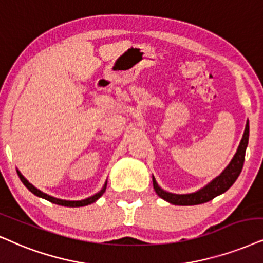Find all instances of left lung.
<instances>
[{
    "label": "left lung",
    "mask_w": 263,
    "mask_h": 263,
    "mask_svg": "<svg viewBox=\"0 0 263 263\" xmlns=\"http://www.w3.org/2000/svg\"><path fill=\"white\" fill-rule=\"evenodd\" d=\"M249 143V120L245 125L244 135L240 143H239V147L237 149L233 158L227 167L221 172L217 177L212 179L211 182H209L208 184L204 187L198 189L194 193H188V194H175V193L166 192L162 189L160 185L156 183V179L153 176V185H154L155 193L159 195L161 199H164L167 202L174 205H182V206H188V205H198L202 204V202H208L214 199L217 195L223 194L226 191H228L232 187V184L237 181L238 176L240 175L242 165H244L245 160V152H247Z\"/></svg>",
    "instance_id": "left-lung-1"
}]
</instances>
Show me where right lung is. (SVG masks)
<instances>
[{
  "mask_svg": "<svg viewBox=\"0 0 263 263\" xmlns=\"http://www.w3.org/2000/svg\"><path fill=\"white\" fill-rule=\"evenodd\" d=\"M16 172H18V176H19V178H21V181L23 182V184H24L25 187L28 188L30 192L32 193V194H35L36 197L46 199V200L51 201V202H53V204L62 205V206H68V208H80V206H86V205L92 204V202L97 201L98 199L102 197L103 193L105 192V188H107V181H105V183H104V185H103V188L101 189V191H99L98 193H96V194H93L92 197L82 199V200H64V199L54 198V197H52V195H48V194H46V193L41 192V191H40V189L36 188L35 185H32L31 183H30L28 179H26L24 176L22 175L21 171L16 170Z\"/></svg>",
  "mask_w": 263,
  "mask_h": 263,
  "instance_id": "add662e5",
  "label": "right lung"
}]
</instances>
